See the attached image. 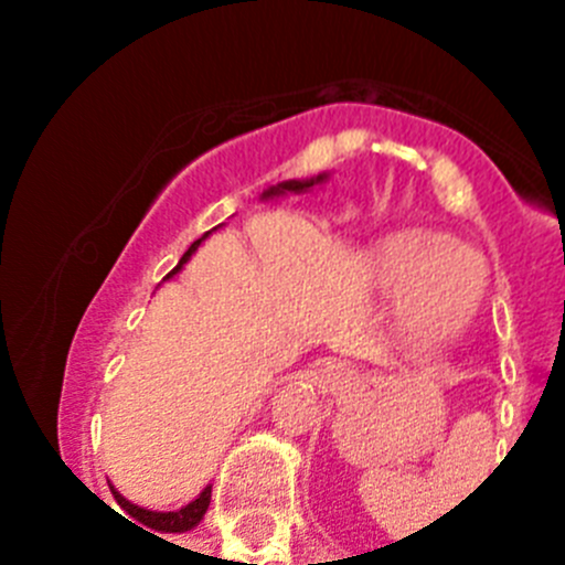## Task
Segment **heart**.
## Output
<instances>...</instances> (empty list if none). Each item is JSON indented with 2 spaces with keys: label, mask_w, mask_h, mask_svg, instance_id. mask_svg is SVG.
I'll return each instance as SVG.
<instances>
[{
  "label": "heart",
  "mask_w": 565,
  "mask_h": 565,
  "mask_svg": "<svg viewBox=\"0 0 565 565\" xmlns=\"http://www.w3.org/2000/svg\"><path fill=\"white\" fill-rule=\"evenodd\" d=\"M373 274L379 288L404 308L407 331L422 344L450 342L481 302L478 257L444 234L407 232L387 239Z\"/></svg>",
  "instance_id": "b5f03b06"
}]
</instances>
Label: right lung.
<instances>
[{
  "label": "right lung",
  "instance_id": "right-lung-1",
  "mask_svg": "<svg viewBox=\"0 0 565 565\" xmlns=\"http://www.w3.org/2000/svg\"><path fill=\"white\" fill-rule=\"evenodd\" d=\"M322 181H328V172L313 174V178H302V181H282V183H277V186H268L266 192L259 194V201H274V198H279V194H288V192H291V194H302V192H308V189H313V186H317V183H322ZM212 232H214V228H212ZM212 232L203 234L201 239H194L192 246L186 248V254H183V257H181V263H178V266H174L172 271L167 274V279H172L174 274H178L183 266H186L189 259H192V254L198 252V246H201L203 239H206ZM109 489H113V495H115V501H118V507H121L124 512H127V515H129L127 521L141 523V529L149 526V529H154V532H169V535H172V532H189V529L198 526V523L203 521V515H206L209 501H212V487H206L201 492V495L194 498V501H189L186 507L174 509V512H152V509L135 507L132 501H127V498H124L121 492H118V489L113 487V483H109Z\"/></svg>",
  "mask_w": 565,
  "mask_h": 565
}]
</instances>
